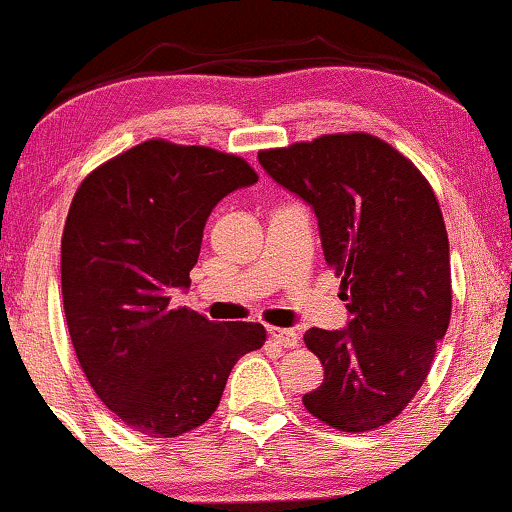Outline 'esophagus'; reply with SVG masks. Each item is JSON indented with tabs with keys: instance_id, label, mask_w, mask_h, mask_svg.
Instances as JSON below:
<instances>
[{
	"instance_id": "34e87169",
	"label": "esophagus",
	"mask_w": 512,
	"mask_h": 512,
	"mask_svg": "<svg viewBox=\"0 0 512 512\" xmlns=\"http://www.w3.org/2000/svg\"><path fill=\"white\" fill-rule=\"evenodd\" d=\"M269 338L276 342V345L281 347H297V342H300V338H297L295 331H288V328H276V326H269L267 328Z\"/></svg>"
}]
</instances>
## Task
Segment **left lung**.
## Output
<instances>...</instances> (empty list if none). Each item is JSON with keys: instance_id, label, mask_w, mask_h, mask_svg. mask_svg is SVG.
<instances>
[{"instance_id": "obj_1", "label": "left lung", "mask_w": 512, "mask_h": 512, "mask_svg": "<svg viewBox=\"0 0 512 512\" xmlns=\"http://www.w3.org/2000/svg\"><path fill=\"white\" fill-rule=\"evenodd\" d=\"M257 158L314 208L352 314L347 331L304 333L323 366L304 409L342 432L383 428L425 383L451 319L449 236L435 191L406 155L366 132L321 134Z\"/></svg>"}]
</instances>
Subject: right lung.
<instances>
[{"label": "right lung", "instance_id": "1", "mask_svg": "<svg viewBox=\"0 0 512 512\" xmlns=\"http://www.w3.org/2000/svg\"><path fill=\"white\" fill-rule=\"evenodd\" d=\"M260 179L241 155L148 139L77 186L61 238L68 333L89 385L127 428L179 437L222 399L262 323H215L170 304L189 288L210 212Z\"/></svg>", "mask_w": 512, "mask_h": 512}]
</instances>
